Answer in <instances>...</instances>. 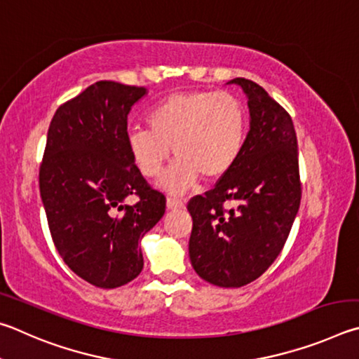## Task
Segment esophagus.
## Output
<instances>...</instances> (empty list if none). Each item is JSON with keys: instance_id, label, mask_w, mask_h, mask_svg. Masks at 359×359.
<instances>
[{"instance_id": "1", "label": "esophagus", "mask_w": 359, "mask_h": 359, "mask_svg": "<svg viewBox=\"0 0 359 359\" xmlns=\"http://www.w3.org/2000/svg\"><path fill=\"white\" fill-rule=\"evenodd\" d=\"M184 205H186V202H184V200H181V198H172V197L167 198V208L168 210H181V208H184Z\"/></svg>"}]
</instances>
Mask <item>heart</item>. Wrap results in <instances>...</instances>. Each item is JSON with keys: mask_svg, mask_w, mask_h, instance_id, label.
Instances as JSON below:
<instances>
[{"mask_svg": "<svg viewBox=\"0 0 359 359\" xmlns=\"http://www.w3.org/2000/svg\"><path fill=\"white\" fill-rule=\"evenodd\" d=\"M148 129L128 134V149L135 167L156 178L170 159L176 161L162 176L161 186L181 194L202 175L215 181L233 167L248 132L246 107L231 93L181 91L157 102L147 113Z\"/></svg>", "mask_w": 359, "mask_h": 359, "instance_id": "b5f03b06", "label": "heart"}]
</instances>
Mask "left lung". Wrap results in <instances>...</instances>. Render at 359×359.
Here are the masks:
<instances>
[{"label": "left lung", "mask_w": 359, "mask_h": 359, "mask_svg": "<svg viewBox=\"0 0 359 359\" xmlns=\"http://www.w3.org/2000/svg\"><path fill=\"white\" fill-rule=\"evenodd\" d=\"M229 83L246 93L250 129L233 167L187 203L192 266L206 282L225 288L246 285L273 265L301 202L292 116L255 81L238 77ZM230 203L234 206L227 210Z\"/></svg>", "instance_id": "1"}]
</instances>
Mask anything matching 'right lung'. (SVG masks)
<instances>
[{
    "label": "right lung",
    "mask_w": 359,
    "mask_h": 359,
    "mask_svg": "<svg viewBox=\"0 0 359 359\" xmlns=\"http://www.w3.org/2000/svg\"><path fill=\"white\" fill-rule=\"evenodd\" d=\"M147 90L100 80L67 100L50 123L39 189L55 248L91 285L116 288L143 269L138 241L161 221L165 197L128 149V115ZM135 195V205L125 198Z\"/></svg>",
    "instance_id": "obj_1"
}]
</instances>
